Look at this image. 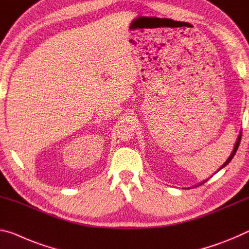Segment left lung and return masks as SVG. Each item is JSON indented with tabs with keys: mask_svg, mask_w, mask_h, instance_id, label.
Returning a JSON list of instances; mask_svg holds the SVG:
<instances>
[{
	"mask_svg": "<svg viewBox=\"0 0 249 249\" xmlns=\"http://www.w3.org/2000/svg\"><path fill=\"white\" fill-rule=\"evenodd\" d=\"M240 139H242V131L239 132V134H238V137H237V140H236V143H235V145H234V149H233V151H231V156L228 157V159L227 160L225 161V163H224V164L221 166V168L218 169V171L219 170H222L223 168H225V166L228 164V163H230L231 161V159L234 158V156H235V153H236V151H237V149H238V146H239V142H240ZM207 180H205V181H203V182H201V183H198L197 185H195V186H198V185H201V184H203V183H205Z\"/></svg>",
	"mask_w": 249,
	"mask_h": 249,
	"instance_id": "left-lung-1",
	"label": "left lung"
}]
</instances>
